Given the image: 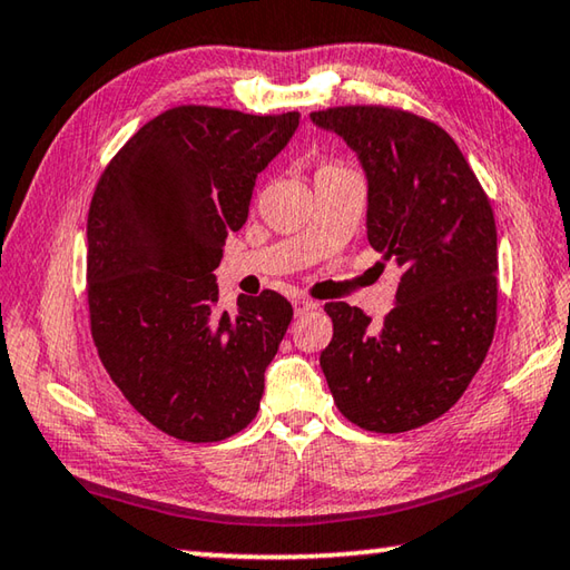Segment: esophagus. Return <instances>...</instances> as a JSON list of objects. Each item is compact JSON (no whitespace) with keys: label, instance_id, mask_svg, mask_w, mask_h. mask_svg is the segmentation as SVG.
<instances>
[{"label":"esophagus","instance_id":"34e87169","mask_svg":"<svg viewBox=\"0 0 570 570\" xmlns=\"http://www.w3.org/2000/svg\"><path fill=\"white\" fill-rule=\"evenodd\" d=\"M314 308H320V304L312 302V298H304V296H296L294 298V314L296 316H304L308 312H314Z\"/></svg>","mask_w":570,"mask_h":570}]
</instances>
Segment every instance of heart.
<instances>
[{"label": "heart", "instance_id": "b5f03b06", "mask_svg": "<svg viewBox=\"0 0 570 570\" xmlns=\"http://www.w3.org/2000/svg\"><path fill=\"white\" fill-rule=\"evenodd\" d=\"M326 168H336V166H326Z\"/></svg>", "mask_w": 570, "mask_h": 570}]
</instances>
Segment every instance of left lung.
<instances>
[{"mask_svg":"<svg viewBox=\"0 0 570 570\" xmlns=\"http://www.w3.org/2000/svg\"><path fill=\"white\" fill-rule=\"evenodd\" d=\"M350 146L366 176V238L402 278L392 312L372 324L332 302L320 356L346 420L370 432L422 428L455 404L498 322V234L485 190L458 142L420 115L346 105L312 112Z\"/></svg>","mask_w":570,"mask_h":570,"instance_id":"1","label":"left lung"}]
</instances>
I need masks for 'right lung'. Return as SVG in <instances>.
<instances>
[{"label": "right lung", "mask_w": 570, "mask_h": 570, "mask_svg": "<svg viewBox=\"0 0 570 570\" xmlns=\"http://www.w3.org/2000/svg\"><path fill=\"white\" fill-rule=\"evenodd\" d=\"M296 128L298 112L180 105L142 125L95 188L92 340L125 400L176 440H226L258 412L294 308L266 288L220 312L214 272Z\"/></svg>", "instance_id": "right-lung-1"}]
</instances>
